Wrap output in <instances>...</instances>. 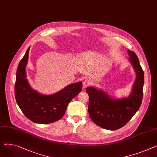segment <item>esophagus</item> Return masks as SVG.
I'll list each match as a JSON object with an SVG mask.
<instances>
[{
	"label": "esophagus",
	"instance_id": "esophagus-1",
	"mask_svg": "<svg viewBox=\"0 0 157 157\" xmlns=\"http://www.w3.org/2000/svg\"><path fill=\"white\" fill-rule=\"evenodd\" d=\"M92 81L90 79H86L85 80H84V81H83V88H86L90 85H91L92 84Z\"/></svg>",
	"mask_w": 157,
	"mask_h": 157
}]
</instances>
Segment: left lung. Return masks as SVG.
<instances>
[{
	"mask_svg": "<svg viewBox=\"0 0 157 157\" xmlns=\"http://www.w3.org/2000/svg\"><path fill=\"white\" fill-rule=\"evenodd\" d=\"M128 53L129 61L136 72V79L129 97L114 98L103 90L93 86L86 88L89 95L90 117L101 128L113 131L123 127L136 113L141 104L144 72L136 54L129 50Z\"/></svg>",
	"mask_w": 157,
	"mask_h": 157,
	"instance_id": "obj_1",
	"label": "left lung"
}]
</instances>
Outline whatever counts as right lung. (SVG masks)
I'll return each instance as SVG.
<instances>
[{
    "label": "right lung",
    "mask_w": 157,
    "mask_h": 157,
    "mask_svg": "<svg viewBox=\"0 0 157 157\" xmlns=\"http://www.w3.org/2000/svg\"><path fill=\"white\" fill-rule=\"evenodd\" d=\"M29 48L17 69L15 83L16 102L25 116L33 122H54L63 117L69 102L81 92L82 82L71 83L52 95H44L33 90L29 85L26 73Z\"/></svg>",
    "instance_id": "add662e5"
}]
</instances>
